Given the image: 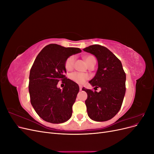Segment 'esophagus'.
I'll list each match as a JSON object with an SVG mask.
<instances>
[{
	"mask_svg": "<svg viewBox=\"0 0 154 154\" xmlns=\"http://www.w3.org/2000/svg\"><path fill=\"white\" fill-rule=\"evenodd\" d=\"M82 88H83V86L82 85H80V91L82 90Z\"/></svg>",
	"mask_w": 154,
	"mask_h": 154,
	"instance_id": "esophagus-1",
	"label": "esophagus"
}]
</instances>
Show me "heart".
Here are the masks:
<instances>
[{
  "label": "heart",
  "mask_w": 154,
  "mask_h": 154,
  "mask_svg": "<svg viewBox=\"0 0 154 154\" xmlns=\"http://www.w3.org/2000/svg\"><path fill=\"white\" fill-rule=\"evenodd\" d=\"M75 59H76V57L74 55L70 56L69 58H67L66 62H65V67H66V69L67 70V71H70V70H71L73 68L74 63V62H75ZM84 59L88 66H91L92 63H96V59L92 55L86 56V57L84 58ZM71 78L74 81L80 83V84H82V83H85L87 80H88V76L87 74H85V73L75 72L71 74Z\"/></svg>",
  "instance_id": "heart-1"
}]
</instances>
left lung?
<instances>
[{
	"label": "left lung",
	"mask_w": 154,
	"mask_h": 154,
	"mask_svg": "<svg viewBox=\"0 0 154 154\" xmlns=\"http://www.w3.org/2000/svg\"><path fill=\"white\" fill-rule=\"evenodd\" d=\"M83 51L97 58L98 68L89 83L95 87L94 88H101L99 92L82 88L87 94V114L96 122H105L114 117L122 105L126 91V74L120 60L106 48L92 45Z\"/></svg>",
	"instance_id": "8db88e82"
}]
</instances>
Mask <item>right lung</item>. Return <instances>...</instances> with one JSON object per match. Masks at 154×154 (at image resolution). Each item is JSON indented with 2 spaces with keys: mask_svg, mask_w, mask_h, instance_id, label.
<instances>
[{
  "mask_svg": "<svg viewBox=\"0 0 154 154\" xmlns=\"http://www.w3.org/2000/svg\"><path fill=\"white\" fill-rule=\"evenodd\" d=\"M81 52L79 48L49 44L36 57L30 71L29 92L32 107L45 122L62 123L71 118L80 88L65 76V62ZM60 80L66 84L62 90L57 87Z\"/></svg>",
  "mask_w": 154,
  "mask_h": 154,
  "instance_id": "obj_1",
  "label": "right lung"
}]
</instances>
